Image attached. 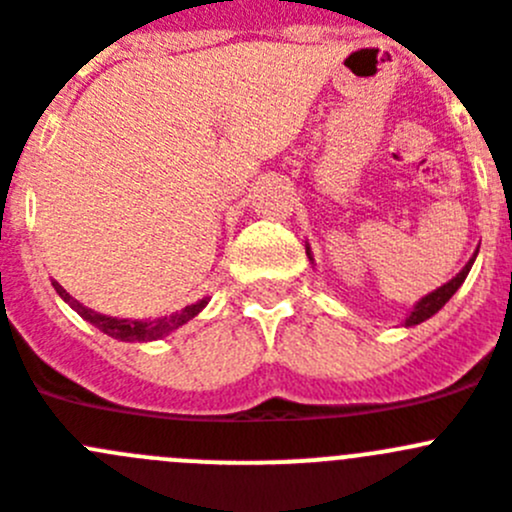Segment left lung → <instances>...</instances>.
I'll list each match as a JSON object with an SVG mask.
<instances>
[{
	"mask_svg": "<svg viewBox=\"0 0 512 512\" xmlns=\"http://www.w3.org/2000/svg\"><path fill=\"white\" fill-rule=\"evenodd\" d=\"M306 252H308V250H306ZM308 257H311V252H308ZM474 257H477V255H474ZM474 257H472V260L467 262V265L462 267V273H459L457 278H451L449 283L441 285V288H436L434 293H428L426 298H421V301L416 303V308H413V311H411V316H408V319H405V326H416V324H421V321L431 319V316H434V313L439 311V308H444V303L449 301V298L454 296V293H457L459 285H462V283H464V278H467V275H469V267H472Z\"/></svg>",
	"mask_w": 512,
	"mask_h": 512,
	"instance_id": "8db88e82",
	"label": "left lung"
}]
</instances>
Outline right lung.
I'll return each mask as SVG.
<instances>
[{
    "label": "right lung",
    "mask_w": 512,
    "mask_h": 512,
    "mask_svg": "<svg viewBox=\"0 0 512 512\" xmlns=\"http://www.w3.org/2000/svg\"><path fill=\"white\" fill-rule=\"evenodd\" d=\"M53 288L58 290V296H61L63 301H66L68 306H71L73 311L81 316V319H86L89 324H94L96 329H101L104 334L114 336V339H119V342H150V339H160V336L170 334L173 329H178L181 324H186L188 319H193V316H196V313H199L206 303H209V301L193 303V306L183 308L181 313H173V316H165V319H158V321H127V319H112V316H101V313L81 306V303L73 301L66 290H63V285H58L55 280H53Z\"/></svg>",
    "instance_id": "obj_1"
}]
</instances>
